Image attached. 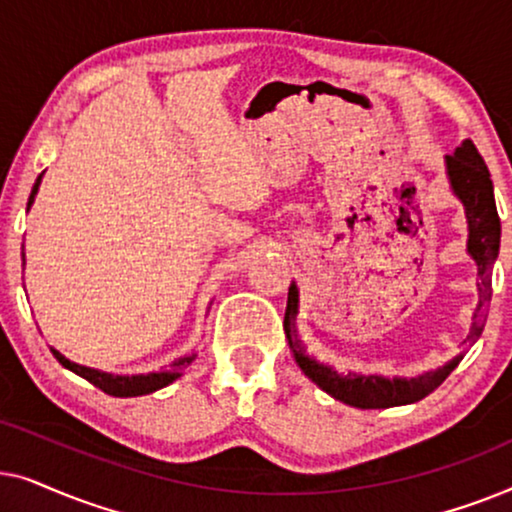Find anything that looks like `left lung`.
<instances>
[{
  "mask_svg": "<svg viewBox=\"0 0 512 512\" xmlns=\"http://www.w3.org/2000/svg\"><path fill=\"white\" fill-rule=\"evenodd\" d=\"M447 163V177H450L452 191L457 198L464 202L466 207V219H468V254L478 263V275H480V305L475 312L473 331L468 335L466 347H471L475 340L480 338L482 328L487 321V305L492 300V268L496 256H499V244H501V219L496 212L494 202V186L492 177L485 160L475 149L471 139H464L461 146L452 156L445 158ZM296 314H298V289L296 284L289 286V300H286V312H284V333L289 340V347L293 356H296L298 366L310 380L317 384L319 389H324L328 396H333L335 401H342L352 408L361 410H373V408H394V405H408L415 401H422L424 396H429L433 389H438L445 382V377L457 368L459 359L445 363L443 368L433 370V373H424L419 377H387L377 375H356L347 373L340 375L338 370L317 363L305 354V347L300 345L298 333H296Z\"/></svg>",
  "mask_w": 512,
  "mask_h": 512,
  "instance_id": "obj_1",
  "label": "left lung"
}]
</instances>
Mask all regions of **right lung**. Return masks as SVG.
Returning <instances> with one entry per match:
<instances>
[{
  "mask_svg": "<svg viewBox=\"0 0 512 512\" xmlns=\"http://www.w3.org/2000/svg\"><path fill=\"white\" fill-rule=\"evenodd\" d=\"M39 184H41V174H39V179L34 181V188H32V193H30V200H27V207L32 205V200H34V195H37ZM51 352H53L55 359H58L67 370H72V373L83 377V380H88L90 384H95V387L102 389L104 394L118 396V398L153 394V391L167 387V384L177 380V377L181 375V370L191 366L193 359H195V354L184 356V359L170 363V366H167L165 370H160V373H149V375H111V373H102V370H95V368L79 366V363L65 359V356H62L60 352H55V349H51Z\"/></svg>",
  "mask_w": 512,
  "mask_h": 512,
  "instance_id": "right-lung-1",
  "label": "right lung"
}]
</instances>
